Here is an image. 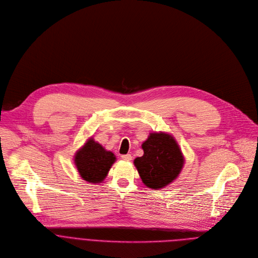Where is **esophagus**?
<instances>
[{
	"instance_id": "34e87169",
	"label": "esophagus",
	"mask_w": 258,
	"mask_h": 258,
	"mask_svg": "<svg viewBox=\"0 0 258 258\" xmlns=\"http://www.w3.org/2000/svg\"><path fill=\"white\" fill-rule=\"evenodd\" d=\"M124 161H126V162H129V161H131L132 160V156L130 153H128V154H123V156L121 157Z\"/></svg>"
}]
</instances>
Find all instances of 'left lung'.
Masks as SVG:
<instances>
[{
    "mask_svg": "<svg viewBox=\"0 0 258 258\" xmlns=\"http://www.w3.org/2000/svg\"><path fill=\"white\" fill-rule=\"evenodd\" d=\"M143 156L134 160L143 184L151 189H162L180 175L185 159L173 135L166 132L149 133L141 144Z\"/></svg>",
    "mask_w": 258,
    "mask_h": 258,
    "instance_id": "obj_1",
    "label": "left lung"
}]
</instances>
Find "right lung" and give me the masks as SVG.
<instances>
[{"label": "right lung", "mask_w": 258, "mask_h": 258, "mask_svg": "<svg viewBox=\"0 0 258 258\" xmlns=\"http://www.w3.org/2000/svg\"><path fill=\"white\" fill-rule=\"evenodd\" d=\"M116 160L112 151L107 150L92 137L86 140L74 156V164L80 177L92 184L101 183L106 179Z\"/></svg>", "instance_id": "obj_1"}]
</instances>
